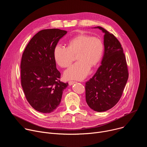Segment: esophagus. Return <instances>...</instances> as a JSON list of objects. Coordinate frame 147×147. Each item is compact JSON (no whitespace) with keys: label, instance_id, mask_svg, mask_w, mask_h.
Returning a JSON list of instances; mask_svg holds the SVG:
<instances>
[{"label":"esophagus","instance_id":"esophagus-1","mask_svg":"<svg viewBox=\"0 0 147 147\" xmlns=\"http://www.w3.org/2000/svg\"><path fill=\"white\" fill-rule=\"evenodd\" d=\"M76 81H69V86H72L73 84H74V83H76Z\"/></svg>","mask_w":147,"mask_h":147}]
</instances>
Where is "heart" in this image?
Here are the masks:
<instances>
[{
  "mask_svg": "<svg viewBox=\"0 0 147 147\" xmlns=\"http://www.w3.org/2000/svg\"><path fill=\"white\" fill-rule=\"evenodd\" d=\"M103 51V44L99 38L81 34L70 40L67 48L57 45L53 56L59 66L66 67L76 55L78 61L65 70L63 77L66 80H81L89 74L91 67H95L99 62Z\"/></svg>",
  "mask_w": 147,
  "mask_h": 147,
  "instance_id": "heart-1",
  "label": "heart"
}]
</instances>
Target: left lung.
<instances>
[{"instance_id":"left-lung-1","label":"left lung","mask_w":147,"mask_h":147,"mask_svg":"<svg viewBox=\"0 0 147 147\" xmlns=\"http://www.w3.org/2000/svg\"><path fill=\"white\" fill-rule=\"evenodd\" d=\"M104 52L101 65L86 84V98L89 107L100 112L107 111L118 102L129 73L125 55L118 39L103 28Z\"/></svg>"}]
</instances>
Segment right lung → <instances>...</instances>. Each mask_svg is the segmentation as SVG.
<instances>
[{
	"mask_svg": "<svg viewBox=\"0 0 147 147\" xmlns=\"http://www.w3.org/2000/svg\"><path fill=\"white\" fill-rule=\"evenodd\" d=\"M67 31L43 30L27 45L21 61V81L26 99L36 111L49 113L59 105L63 92L69 86L60 81L53 56L55 47Z\"/></svg>",
	"mask_w": 147,
	"mask_h": 147,
	"instance_id": "add662e5",
	"label": "right lung"
}]
</instances>
